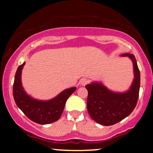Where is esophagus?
<instances>
[{
    "mask_svg": "<svg viewBox=\"0 0 153 153\" xmlns=\"http://www.w3.org/2000/svg\"><path fill=\"white\" fill-rule=\"evenodd\" d=\"M80 84H81L82 85H83V86H84V85H85L88 83V79H86V78H82L81 80H80Z\"/></svg>",
    "mask_w": 153,
    "mask_h": 153,
    "instance_id": "esophagus-1",
    "label": "esophagus"
}]
</instances>
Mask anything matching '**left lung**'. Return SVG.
Masks as SVG:
<instances>
[{
	"label": "left lung",
	"mask_w": 153,
	"mask_h": 153,
	"mask_svg": "<svg viewBox=\"0 0 153 153\" xmlns=\"http://www.w3.org/2000/svg\"><path fill=\"white\" fill-rule=\"evenodd\" d=\"M127 57L133 64L134 79L131 86L124 92L109 90L101 82H92L85 85L88 90L87 108L89 115L101 125L111 126L128 117L136 106L140 86V73L132 54H121Z\"/></svg>",
	"instance_id": "8db88e82"
}]
</instances>
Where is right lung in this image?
I'll use <instances>...</instances> for the list:
<instances>
[{
    "label": "right lung",
    "instance_id": "1",
    "mask_svg": "<svg viewBox=\"0 0 153 153\" xmlns=\"http://www.w3.org/2000/svg\"><path fill=\"white\" fill-rule=\"evenodd\" d=\"M25 62L19 66L15 75L13 87V99L17 106L29 119L39 124L54 122L60 118L66 101L75 92L76 87L62 91L53 99L38 100L26 94L22 82V73Z\"/></svg>",
    "mask_w": 153,
    "mask_h": 153
}]
</instances>
